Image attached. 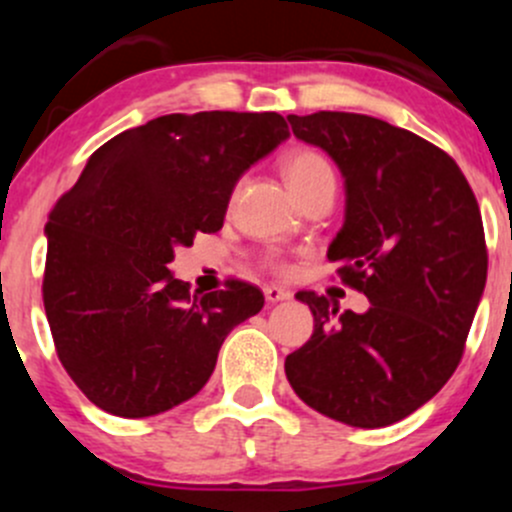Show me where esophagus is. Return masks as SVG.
Returning <instances> with one entry per match:
<instances>
[{"instance_id":"esophagus-1","label":"esophagus","mask_w":512,"mask_h":512,"mask_svg":"<svg viewBox=\"0 0 512 512\" xmlns=\"http://www.w3.org/2000/svg\"><path fill=\"white\" fill-rule=\"evenodd\" d=\"M292 297V292H289V289H285V287H280V285H267L265 287V299L267 302H285V299H289Z\"/></svg>"}]
</instances>
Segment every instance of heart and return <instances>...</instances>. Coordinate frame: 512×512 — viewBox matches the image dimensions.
<instances>
[{"instance_id": "b5f03b06", "label": "heart", "mask_w": 512, "mask_h": 512, "mask_svg": "<svg viewBox=\"0 0 512 512\" xmlns=\"http://www.w3.org/2000/svg\"><path fill=\"white\" fill-rule=\"evenodd\" d=\"M282 175H285L289 190L292 195H297L299 190H304L307 185H312L314 180H319L322 175H334L329 160L322 153L312 151V148H294L282 158Z\"/></svg>"}]
</instances>
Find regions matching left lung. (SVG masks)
I'll list each match as a JSON object with an SVG mask.
<instances>
[{
    "label": "left lung",
    "mask_w": 512,
    "mask_h": 512,
    "mask_svg": "<svg viewBox=\"0 0 512 512\" xmlns=\"http://www.w3.org/2000/svg\"><path fill=\"white\" fill-rule=\"evenodd\" d=\"M344 178V225L327 257L364 314L297 292L314 332L285 359L294 394L356 428H384L443 389L466 347L485 289L488 252L466 175L416 133L364 113L287 116Z\"/></svg>",
    "instance_id": "8db88e82"
}]
</instances>
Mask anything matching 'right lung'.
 <instances>
[{
	"label": "right lung",
	"mask_w": 512,
	"mask_h": 512,
	"mask_svg": "<svg viewBox=\"0 0 512 512\" xmlns=\"http://www.w3.org/2000/svg\"><path fill=\"white\" fill-rule=\"evenodd\" d=\"M289 138L280 113H170L89 158L46 223L44 309L56 354L91 404L121 418L193 399L225 337L257 314L255 285L190 292L175 247L218 232L250 165Z\"/></svg>",
	"instance_id": "right-lung-1"
}]
</instances>
